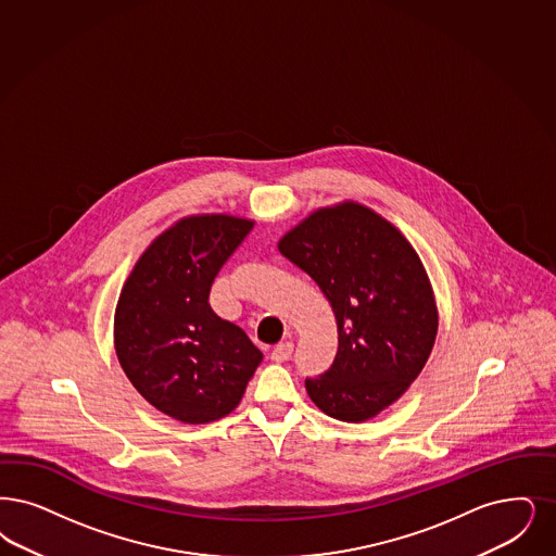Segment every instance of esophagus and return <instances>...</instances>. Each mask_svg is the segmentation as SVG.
Listing matches in <instances>:
<instances>
[{
  "mask_svg": "<svg viewBox=\"0 0 556 556\" xmlns=\"http://www.w3.org/2000/svg\"><path fill=\"white\" fill-rule=\"evenodd\" d=\"M293 354V343H279L273 352H270V359L273 362H288L289 357Z\"/></svg>",
  "mask_w": 556,
  "mask_h": 556,
  "instance_id": "esophagus-1",
  "label": "esophagus"
}]
</instances>
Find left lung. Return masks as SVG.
I'll return each instance as SVG.
<instances>
[{"label": "left lung", "mask_w": 556, "mask_h": 556, "mask_svg": "<svg viewBox=\"0 0 556 556\" xmlns=\"http://www.w3.org/2000/svg\"><path fill=\"white\" fill-rule=\"evenodd\" d=\"M334 312L331 368L306 378L318 409L343 422L375 418L422 372L439 312L420 256L393 223L345 200L311 213L279 240Z\"/></svg>", "instance_id": "obj_1"}]
</instances>
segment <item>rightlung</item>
Here are the masks:
<instances>
[{
	"label": "right lung",
	"mask_w": 556,
	"mask_h": 556,
	"mask_svg": "<svg viewBox=\"0 0 556 556\" xmlns=\"http://www.w3.org/2000/svg\"><path fill=\"white\" fill-rule=\"evenodd\" d=\"M254 222L192 215L156 236L126 279L113 318L115 354L134 389L186 424L231 414L263 352L219 318L208 291Z\"/></svg>",
	"instance_id": "1"
}]
</instances>
